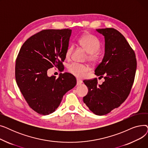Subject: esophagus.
<instances>
[{
	"label": "esophagus",
	"instance_id": "34e87169",
	"mask_svg": "<svg viewBox=\"0 0 148 148\" xmlns=\"http://www.w3.org/2000/svg\"><path fill=\"white\" fill-rule=\"evenodd\" d=\"M83 83V81L80 79H77V85H80L82 83Z\"/></svg>",
	"mask_w": 148,
	"mask_h": 148
}]
</instances>
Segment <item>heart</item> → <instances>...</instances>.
Instances as JSON below:
<instances>
[{"mask_svg":"<svg viewBox=\"0 0 148 148\" xmlns=\"http://www.w3.org/2000/svg\"><path fill=\"white\" fill-rule=\"evenodd\" d=\"M79 42L82 47L89 53L88 60L92 63H95L97 62L99 58L97 51L101 47V44L98 39L90 34H86L79 39ZM73 50V45H70L67 49L65 53L66 58L71 56ZM68 69L70 73L78 77H84L89 71V68L86 65L78 63H73L69 65Z\"/></svg>","mask_w":148,"mask_h":148,"instance_id":"obj_1","label":"heart"}]
</instances>
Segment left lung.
<instances>
[{"instance_id":"obj_1","label":"left lung","mask_w":148,"mask_h":148,"mask_svg":"<svg viewBox=\"0 0 148 148\" xmlns=\"http://www.w3.org/2000/svg\"><path fill=\"white\" fill-rule=\"evenodd\" d=\"M105 40V53L95 74L105 81L84 80L88 88L83 102L89 110L102 116L118 108L128 97L133 86L137 68L134 51L119 31L113 28L96 29Z\"/></svg>"}]
</instances>
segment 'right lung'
Returning a JSON list of instances; mask_svg holds the SVG:
<instances>
[{"label":"right lung","mask_w":148,"mask_h":148,"mask_svg":"<svg viewBox=\"0 0 148 148\" xmlns=\"http://www.w3.org/2000/svg\"><path fill=\"white\" fill-rule=\"evenodd\" d=\"M72 30H43L23 44L15 62V80L29 106L38 113L47 115L59 106L64 95L77 83L71 74L47 75L48 69L64 66Z\"/></svg>","instance_id":"right-lung-1"}]
</instances>
